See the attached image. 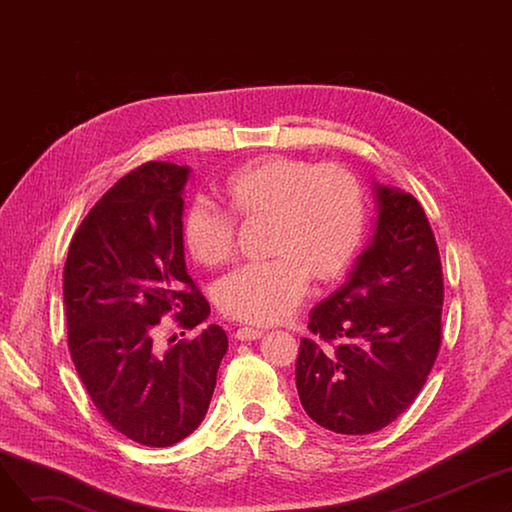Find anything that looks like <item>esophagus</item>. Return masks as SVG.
Masks as SVG:
<instances>
[{
  "mask_svg": "<svg viewBox=\"0 0 512 512\" xmlns=\"http://www.w3.org/2000/svg\"><path fill=\"white\" fill-rule=\"evenodd\" d=\"M261 336H263V332L257 330V328H238L234 332V338L240 340V342H251V340H257Z\"/></svg>",
  "mask_w": 512,
  "mask_h": 512,
  "instance_id": "esophagus-1",
  "label": "esophagus"
}]
</instances>
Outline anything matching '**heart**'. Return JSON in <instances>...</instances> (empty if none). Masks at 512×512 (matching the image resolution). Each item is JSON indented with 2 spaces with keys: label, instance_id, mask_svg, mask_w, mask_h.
<instances>
[{
  "label": "heart",
  "instance_id": "1",
  "mask_svg": "<svg viewBox=\"0 0 512 512\" xmlns=\"http://www.w3.org/2000/svg\"><path fill=\"white\" fill-rule=\"evenodd\" d=\"M220 193L235 220L267 224L265 255L272 257L238 267L215 286V303L230 319L278 324L301 305L309 278L332 284L359 255L365 197L344 166L263 155L230 172ZM227 214L203 199L186 207L182 242L199 265L218 267L230 259L236 228Z\"/></svg>",
  "mask_w": 512,
  "mask_h": 512
}]
</instances>
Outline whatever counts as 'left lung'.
<instances>
[{"label": "left lung", "mask_w": 512, "mask_h": 512, "mask_svg": "<svg viewBox=\"0 0 512 512\" xmlns=\"http://www.w3.org/2000/svg\"><path fill=\"white\" fill-rule=\"evenodd\" d=\"M378 222L346 282L309 313L297 390L307 415L336 434L390 425L421 392L442 342L444 278L421 203L375 184Z\"/></svg>", "instance_id": "8db88e82"}]
</instances>
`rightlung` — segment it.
Segmentation results:
<instances>
[{
	"instance_id": "right-lung-1",
	"label": "right lung",
	"mask_w": 512,
	"mask_h": 512,
	"mask_svg": "<svg viewBox=\"0 0 512 512\" xmlns=\"http://www.w3.org/2000/svg\"><path fill=\"white\" fill-rule=\"evenodd\" d=\"M186 178V166L168 161H147L120 178L78 226L64 265L78 378L116 432L155 448L201 425L228 351L226 332L215 324L166 351L153 340L168 313L182 330L209 315L184 263Z\"/></svg>"
}]
</instances>
